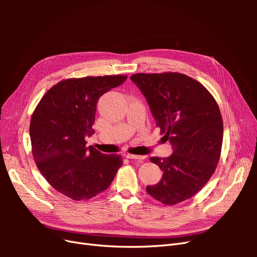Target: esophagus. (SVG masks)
Masks as SVG:
<instances>
[{"mask_svg":"<svg viewBox=\"0 0 257 257\" xmlns=\"http://www.w3.org/2000/svg\"><path fill=\"white\" fill-rule=\"evenodd\" d=\"M126 158L131 159V160H144L146 157L145 155H136V154H126Z\"/></svg>","mask_w":257,"mask_h":257,"instance_id":"esophagus-1","label":"esophagus"}]
</instances>
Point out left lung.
Instances as JSON below:
<instances>
[{"label": "left lung", "instance_id": "8db88e82", "mask_svg": "<svg viewBox=\"0 0 257 257\" xmlns=\"http://www.w3.org/2000/svg\"><path fill=\"white\" fill-rule=\"evenodd\" d=\"M142 91L157 126L173 147L168 158H151L163 172L147 192L165 205L197 194L219 163L223 121L215 99L203 84L180 73L131 76Z\"/></svg>", "mask_w": 257, "mask_h": 257}]
</instances>
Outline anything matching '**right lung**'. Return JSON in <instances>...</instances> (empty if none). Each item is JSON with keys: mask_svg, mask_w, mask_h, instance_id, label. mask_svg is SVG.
I'll return each mask as SVG.
<instances>
[{"mask_svg": "<svg viewBox=\"0 0 257 257\" xmlns=\"http://www.w3.org/2000/svg\"><path fill=\"white\" fill-rule=\"evenodd\" d=\"M126 76L84 77L62 80L46 93L30 123L37 168L54 190L74 200L104 192L122 166V157L85 146L94 134L99 97L126 80Z\"/></svg>", "mask_w": 257, "mask_h": 257, "instance_id": "right-lung-1", "label": "right lung"}]
</instances>
